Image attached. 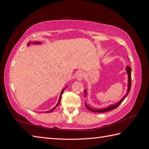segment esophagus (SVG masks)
Here are the masks:
<instances>
[{
  "instance_id": "1",
  "label": "esophagus",
  "mask_w": 149,
  "mask_h": 149,
  "mask_svg": "<svg viewBox=\"0 0 149 149\" xmlns=\"http://www.w3.org/2000/svg\"><path fill=\"white\" fill-rule=\"evenodd\" d=\"M83 77H84V74L82 73H79L77 75V79L78 80H82Z\"/></svg>"
}]
</instances>
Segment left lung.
Wrapping results in <instances>:
<instances>
[{
  "label": "left lung",
  "mask_w": 149,
  "mask_h": 149,
  "mask_svg": "<svg viewBox=\"0 0 149 149\" xmlns=\"http://www.w3.org/2000/svg\"><path fill=\"white\" fill-rule=\"evenodd\" d=\"M126 70H127V73L128 74V89H127V94H126V95L123 99H122V100L119 102L115 104H114V105H111L110 106H108L106 108H103V109H95V108H92L91 107H89V106L87 105L86 104V102H85V106H86V107L87 109L88 110H89L90 111L94 112H107V111H111V110H113V109H116V108L118 107L120 104L121 102L124 100V99L126 97V96H127V95L129 94V93L130 92V88H131V68H130V66H127V67H126ZM86 90H84V96H86Z\"/></svg>",
  "instance_id": "obj_1"
}]
</instances>
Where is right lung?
I'll list each match as a JSON object with an SVG mask.
<instances>
[{
    "label": "right lung",
    "instance_id": "obj_1",
    "mask_svg": "<svg viewBox=\"0 0 149 149\" xmlns=\"http://www.w3.org/2000/svg\"><path fill=\"white\" fill-rule=\"evenodd\" d=\"M30 43V42H29V43H28V45H29V46ZM33 43H40V42H33ZM65 89H63L62 90V91H61V94H60V98H59V101H58V104H57L56 106H58V105H59V104H60V101H61V98L62 94H63V91H64V90H65ZM55 108H56V107H54L52 110H50V111H47V112H52L53 111V109H55Z\"/></svg>",
    "mask_w": 149,
    "mask_h": 149
}]
</instances>
